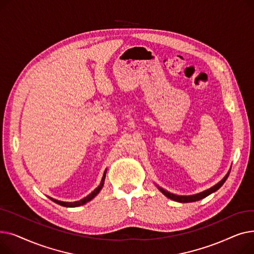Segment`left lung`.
<instances>
[{"label":"left lung","instance_id":"8db88e82","mask_svg":"<svg viewBox=\"0 0 254 254\" xmlns=\"http://www.w3.org/2000/svg\"><path fill=\"white\" fill-rule=\"evenodd\" d=\"M230 172H231V169L229 170L228 173H226V175H225L218 183H216L215 185H213L212 188H210V189H208V190H204V191H202V192H198V193L191 194V195H179V194L172 193V192H170V191H168V190L162 189L161 186H158V185H156V188L159 190V191H161L163 194H165L167 197L173 199V201H175V202H179V203H191V202H196V201H199V199H202V198L208 196L209 194H211V193H213V192H215L216 190H218L221 188V186L223 185V183L225 182V180L228 179V177H229V175H230Z\"/></svg>","mask_w":254,"mask_h":254}]
</instances>
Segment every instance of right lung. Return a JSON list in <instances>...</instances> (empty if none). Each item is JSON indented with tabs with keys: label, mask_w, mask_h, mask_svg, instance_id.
<instances>
[{
	"label": "right lung",
	"mask_w": 254,
	"mask_h": 254,
	"mask_svg": "<svg viewBox=\"0 0 254 254\" xmlns=\"http://www.w3.org/2000/svg\"><path fill=\"white\" fill-rule=\"evenodd\" d=\"M106 173H107V169L105 170V172H104V175H103V177H102V180H101V183H100V185L98 186V188L93 190L92 192H90L88 195H86L85 197H83V198H81L80 199V201H76V202H63V201H59V199H56V198H53V197H51V196H48L52 202H55V203H57V204H59V205H61V206H64V207H79V206H81V205H84V204H86L87 202H89V201H91V199L95 197L100 191H101V190L103 189V186H104V182H105V178H106Z\"/></svg>",
	"instance_id": "add662e5"
}]
</instances>
